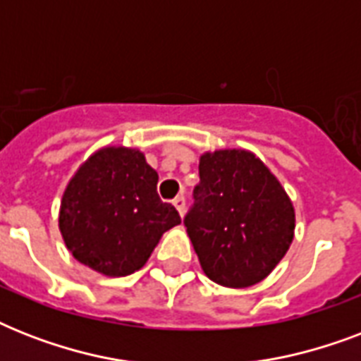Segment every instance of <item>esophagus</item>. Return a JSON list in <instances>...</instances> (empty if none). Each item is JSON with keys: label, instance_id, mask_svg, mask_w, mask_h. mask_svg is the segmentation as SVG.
<instances>
[{"label": "esophagus", "instance_id": "34e87169", "mask_svg": "<svg viewBox=\"0 0 361 361\" xmlns=\"http://www.w3.org/2000/svg\"><path fill=\"white\" fill-rule=\"evenodd\" d=\"M174 206L176 209L180 212L181 217H183V214H185V197H183V195H178V197L174 198Z\"/></svg>", "mask_w": 361, "mask_h": 361}]
</instances>
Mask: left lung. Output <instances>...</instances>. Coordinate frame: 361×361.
<instances>
[{
  "mask_svg": "<svg viewBox=\"0 0 361 361\" xmlns=\"http://www.w3.org/2000/svg\"><path fill=\"white\" fill-rule=\"evenodd\" d=\"M183 217L204 274L231 288L262 281L294 238V208L260 159L243 149L204 153Z\"/></svg>",
  "mask_w": 361,
  "mask_h": 361,
  "instance_id": "left-lung-1",
  "label": "left lung"
}]
</instances>
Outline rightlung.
Instances as JSON below:
<instances>
[{"instance_id": "1", "label": "right lung", "mask_w": 361, "mask_h": 361, "mask_svg": "<svg viewBox=\"0 0 361 361\" xmlns=\"http://www.w3.org/2000/svg\"><path fill=\"white\" fill-rule=\"evenodd\" d=\"M157 172L138 149L106 147L87 159L63 192L59 231L73 257L110 277L140 269L178 209L157 195Z\"/></svg>"}]
</instances>
